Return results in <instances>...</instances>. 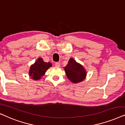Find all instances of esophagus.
Returning <instances> with one entry per match:
<instances>
[{"instance_id":"34e87169","label":"esophagus","mask_w":125,"mask_h":125,"mask_svg":"<svg viewBox=\"0 0 125 125\" xmlns=\"http://www.w3.org/2000/svg\"><path fill=\"white\" fill-rule=\"evenodd\" d=\"M55 65L56 67H60V65H61V64H60V63H59V62H56V63H55Z\"/></svg>"}]
</instances>
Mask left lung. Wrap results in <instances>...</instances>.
<instances>
[{
	"instance_id": "left-lung-1",
	"label": "left lung",
	"mask_w": 125,
	"mask_h": 125,
	"mask_svg": "<svg viewBox=\"0 0 125 125\" xmlns=\"http://www.w3.org/2000/svg\"><path fill=\"white\" fill-rule=\"evenodd\" d=\"M64 71L68 79L74 83L83 82L87 75V71L83 66L73 58L69 59L64 67Z\"/></svg>"
}]
</instances>
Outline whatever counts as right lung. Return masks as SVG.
<instances>
[{
    "mask_svg": "<svg viewBox=\"0 0 125 125\" xmlns=\"http://www.w3.org/2000/svg\"><path fill=\"white\" fill-rule=\"evenodd\" d=\"M52 67L50 62H45L42 58H38L34 64L30 66L29 72V76L35 81H38L41 79L42 76L45 73L50 67Z\"/></svg>",
    "mask_w": 125,
    "mask_h": 125,
    "instance_id": "add662e5",
    "label": "right lung"
}]
</instances>
